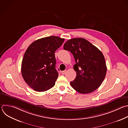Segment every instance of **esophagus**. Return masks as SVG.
I'll return each instance as SVG.
<instances>
[{
  "instance_id": "34e87169",
  "label": "esophagus",
  "mask_w": 128,
  "mask_h": 128,
  "mask_svg": "<svg viewBox=\"0 0 128 128\" xmlns=\"http://www.w3.org/2000/svg\"><path fill=\"white\" fill-rule=\"evenodd\" d=\"M66 72H67V71H66V70H64V71H61V73H62V74H63V75H64L65 74H66Z\"/></svg>"
}]
</instances>
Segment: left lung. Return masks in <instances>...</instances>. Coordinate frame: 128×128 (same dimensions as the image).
<instances>
[{"label":"left lung","instance_id":"left-lung-1","mask_svg":"<svg viewBox=\"0 0 128 128\" xmlns=\"http://www.w3.org/2000/svg\"><path fill=\"white\" fill-rule=\"evenodd\" d=\"M63 48L72 54L76 62L73 68L77 75L70 82L71 86L82 94L91 93L98 89L107 70L102 52L88 40L81 38L68 40Z\"/></svg>","mask_w":128,"mask_h":128}]
</instances>
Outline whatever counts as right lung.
Returning <instances> with one entry per match:
<instances>
[{"instance_id":"add662e5","label":"right lung","mask_w":128,"mask_h":128,"mask_svg":"<svg viewBox=\"0 0 128 128\" xmlns=\"http://www.w3.org/2000/svg\"><path fill=\"white\" fill-rule=\"evenodd\" d=\"M64 41V38L57 36L41 38L26 51L21 72L25 82L34 90L45 92L55 86L58 76L55 52Z\"/></svg>"}]
</instances>
